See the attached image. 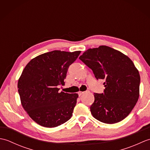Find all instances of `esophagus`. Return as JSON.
Wrapping results in <instances>:
<instances>
[{"label": "esophagus", "instance_id": "esophagus-1", "mask_svg": "<svg viewBox=\"0 0 150 150\" xmlns=\"http://www.w3.org/2000/svg\"><path fill=\"white\" fill-rule=\"evenodd\" d=\"M84 93V91H79L78 92V94H79V96H81V95L83 94Z\"/></svg>", "mask_w": 150, "mask_h": 150}]
</instances>
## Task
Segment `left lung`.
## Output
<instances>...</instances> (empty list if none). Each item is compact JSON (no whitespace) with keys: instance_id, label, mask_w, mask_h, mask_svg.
Wrapping results in <instances>:
<instances>
[{"instance_id":"left-lung-1","label":"left lung","mask_w":150,"mask_h":150,"mask_svg":"<svg viewBox=\"0 0 150 150\" xmlns=\"http://www.w3.org/2000/svg\"><path fill=\"white\" fill-rule=\"evenodd\" d=\"M95 77L104 79V93H94L92 115L106 124L119 122L128 115L139 97L141 78L128 56L106 46L88 49L79 57Z\"/></svg>"}]
</instances>
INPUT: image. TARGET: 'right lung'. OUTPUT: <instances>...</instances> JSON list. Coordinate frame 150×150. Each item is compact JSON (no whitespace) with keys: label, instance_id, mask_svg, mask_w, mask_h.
<instances>
[{"label":"right lung","instance_id":"right-lung-1","mask_svg":"<svg viewBox=\"0 0 150 150\" xmlns=\"http://www.w3.org/2000/svg\"><path fill=\"white\" fill-rule=\"evenodd\" d=\"M54 50L31 59L18 81L22 106L39 125L54 128L68 121L73 115L77 93L59 92L57 86L64 84L69 66L80 55Z\"/></svg>","mask_w":150,"mask_h":150}]
</instances>
